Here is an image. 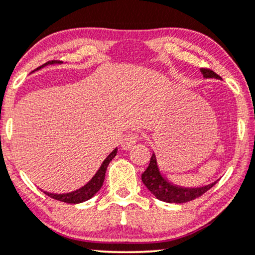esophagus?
Wrapping results in <instances>:
<instances>
[{
	"label": "esophagus",
	"instance_id": "34e87169",
	"mask_svg": "<svg viewBox=\"0 0 255 255\" xmlns=\"http://www.w3.org/2000/svg\"><path fill=\"white\" fill-rule=\"evenodd\" d=\"M137 141H138L137 135L135 133H129V134L125 135V137L122 138L121 147L124 148L125 150H128V149H130V148H133Z\"/></svg>",
	"mask_w": 255,
	"mask_h": 255
}]
</instances>
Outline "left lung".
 I'll return each mask as SVG.
<instances>
[{"instance_id": "obj_1", "label": "left lung", "mask_w": 255, "mask_h": 255, "mask_svg": "<svg viewBox=\"0 0 255 255\" xmlns=\"http://www.w3.org/2000/svg\"><path fill=\"white\" fill-rule=\"evenodd\" d=\"M201 73L206 79H220V76L213 70L207 68H201ZM142 182L149 191L155 195L156 199L161 200L165 202H174V204H183V202L192 201L202 194H205L208 189H211L217 182L211 183V185L198 187V188H185V187H180L172 185L168 180H166L161 175L159 167L156 163L155 154H151L149 165L147 169L144 170L141 175Z\"/></svg>"}]
</instances>
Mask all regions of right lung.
<instances>
[{
	"mask_svg": "<svg viewBox=\"0 0 255 255\" xmlns=\"http://www.w3.org/2000/svg\"><path fill=\"white\" fill-rule=\"evenodd\" d=\"M48 63H44L43 66H46ZM117 153H118V148H115V149L113 150L107 157H106L104 162H102L101 167H100L95 175L93 176L92 180H90L88 183H86L85 186L81 187V188L76 189V191L74 192L66 193V194H54V193H48V192H44V194L55 200H59V201L67 202V204H81L83 201H87V200L93 198V196L100 191V188H101L102 185H104L106 170H107L109 162H111V161L115 157V155H117Z\"/></svg>",
	"mask_w": 255,
	"mask_h": 255,
	"instance_id": "obj_1",
	"label": "right lung"
}]
</instances>
